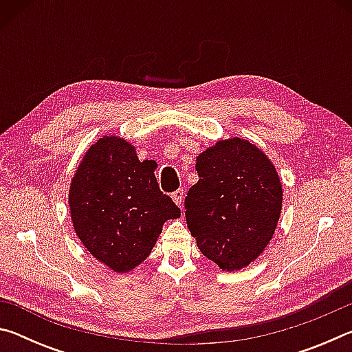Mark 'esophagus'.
<instances>
[{
	"label": "esophagus",
	"instance_id": "obj_1",
	"mask_svg": "<svg viewBox=\"0 0 352 352\" xmlns=\"http://www.w3.org/2000/svg\"><path fill=\"white\" fill-rule=\"evenodd\" d=\"M172 200L175 201V205H178V206H182V204H183V197H184V192H183V189H178V190H175V192H172Z\"/></svg>",
	"mask_w": 352,
	"mask_h": 352
}]
</instances>
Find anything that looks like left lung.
I'll list each match as a JSON object with an SVG mask.
<instances>
[{
  "label": "left lung",
  "instance_id": "8db88e82",
  "mask_svg": "<svg viewBox=\"0 0 352 352\" xmlns=\"http://www.w3.org/2000/svg\"><path fill=\"white\" fill-rule=\"evenodd\" d=\"M195 170L200 178L184 199L190 234L220 269L241 270L269 245L281 216L275 166L253 142L233 136L201 152Z\"/></svg>",
  "mask_w": 352,
  "mask_h": 352
}]
</instances>
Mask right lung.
Segmentation results:
<instances>
[{"label": "right lung", "mask_w": 352, "mask_h": 352, "mask_svg": "<svg viewBox=\"0 0 352 352\" xmlns=\"http://www.w3.org/2000/svg\"><path fill=\"white\" fill-rule=\"evenodd\" d=\"M151 160L140 162L121 136L99 138L71 178V222L93 258L116 273L140 265L157 243L166 220L180 217L160 190Z\"/></svg>", "instance_id": "obj_1"}]
</instances>
